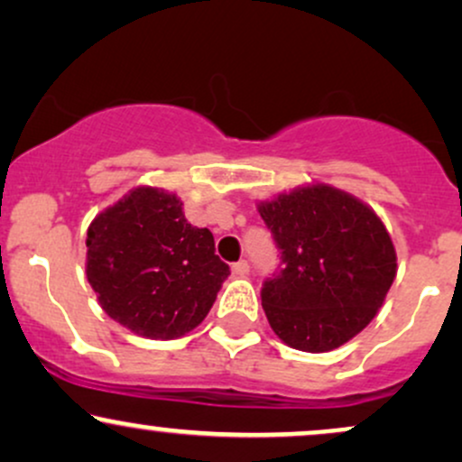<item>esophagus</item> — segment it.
<instances>
[{"instance_id": "obj_1", "label": "esophagus", "mask_w": 462, "mask_h": 462, "mask_svg": "<svg viewBox=\"0 0 462 462\" xmlns=\"http://www.w3.org/2000/svg\"><path fill=\"white\" fill-rule=\"evenodd\" d=\"M232 271H235V275L238 277H245L249 275V263L247 260H238V263L232 264Z\"/></svg>"}]
</instances>
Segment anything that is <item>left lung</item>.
I'll list each match as a JSON object with an SVG mask.
<instances>
[{
  "instance_id": "obj_1",
  "label": "left lung",
  "mask_w": 462,
  "mask_h": 462,
  "mask_svg": "<svg viewBox=\"0 0 462 462\" xmlns=\"http://www.w3.org/2000/svg\"><path fill=\"white\" fill-rule=\"evenodd\" d=\"M282 252L263 308L288 346L327 353L370 325L396 277V249L379 215L351 193L299 187L258 204Z\"/></svg>"
}]
</instances>
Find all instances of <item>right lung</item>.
Instances as JSON below:
<instances>
[{
	"instance_id": "add662e5",
	"label": "right lung",
	"mask_w": 462,
	"mask_h": 462,
	"mask_svg": "<svg viewBox=\"0 0 462 462\" xmlns=\"http://www.w3.org/2000/svg\"><path fill=\"white\" fill-rule=\"evenodd\" d=\"M86 275L109 319L150 340H174L207 319L230 266L180 198L137 187L88 227Z\"/></svg>"
}]
</instances>
